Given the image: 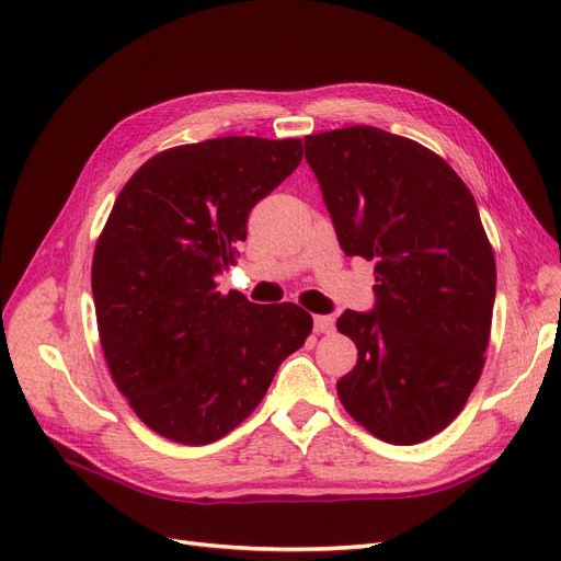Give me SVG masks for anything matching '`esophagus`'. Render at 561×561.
I'll use <instances>...</instances> for the list:
<instances>
[{"instance_id": "obj_1", "label": "esophagus", "mask_w": 561, "mask_h": 561, "mask_svg": "<svg viewBox=\"0 0 561 561\" xmlns=\"http://www.w3.org/2000/svg\"><path fill=\"white\" fill-rule=\"evenodd\" d=\"M313 330L318 334H330L334 330V318L332 316H316L313 318Z\"/></svg>"}]
</instances>
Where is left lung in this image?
<instances>
[{"mask_svg": "<svg viewBox=\"0 0 561 561\" xmlns=\"http://www.w3.org/2000/svg\"><path fill=\"white\" fill-rule=\"evenodd\" d=\"M336 239L375 262V311L336 330L358 363L344 410L390 445H416L461 414L484 367L496 260L463 180L435 151L375 126L304 138Z\"/></svg>", "mask_w": 561, "mask_h": 561, "instance_id": "1", "label": "left lung"}]
</instances>
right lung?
<instances>
[{"mask_svg":"<svg viewBox=\"0 0 561 561\" xmlns=\"http://www.w3.org/2000/svg\"><path fill=\"white\" fill-rule=\"evenodd\" d=\"M301 140L215 138L159 151L116 196L93 254L112 379L161 437L210 445L262 402L313 318L297 304L222 295L248 215L301 161Z\"/></svg>","mask_w":561,"mask_h":561,"instance_id":"obj_1","label":"right lung"}]
</instances>
